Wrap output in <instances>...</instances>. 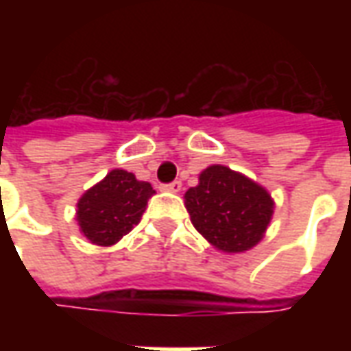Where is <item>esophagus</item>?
Masks as SVG:
<instances>
[{"label": "esophagus", "mask_w": 351, "mask_h": 351, "mask_svg": "<svg viewBox=\"0 0 351 351\" xmlns=\"http://www.w3.org/2000/svg\"><path fill=\"white\" fill-rule=\"evenodd\" d=\"M161 190L171 191V193H178V191L182 190V182H180V180H175V182L163 184V186H161Z\"/></svg>", "instance_id": "1"}]
</instances>
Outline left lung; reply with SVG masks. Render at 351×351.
I'll return each instance as SVG.
<instances>
[{
  "label": "left lung",
  "mask_w": 351,
  "mask_h": 351,
  "mask_svg": "<svg viewBox=\"0 0 351 351\" xmlns=\"http://www.w3.org/2000/svg\"><path fill=\"white\" fill-rule=\"evenodd\" d=\"M184 199L195 229L214 248L229 254L256 246L274 208L265 188L223 165L206 167Z\"/></svg>",
  "instance_id": "1"
}]
</instances>
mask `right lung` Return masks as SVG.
I'll return each instance as SVG.
<instances>
[{
	"mask_svg": "<svg viewBox=\"0 0 351 351\" xmlns=\"http://www.w3.org/2000/svg\"><path fill=\"white\" fill-rule=\"evenodd\" d=\"M156 191L123 169L110 171L79 199L77 220L88 241L110 246L141 221L148 199Z\"/></svg>",
	"mask_w": 351,
	"mask_h": 351,
	"instance_id": "obj_1",
	"label": "right lung"
}]
</instances>
